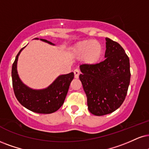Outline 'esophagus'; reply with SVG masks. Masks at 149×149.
I'll use <instances>...</instances> for the list:
<instances>
[{
	"instance_id": "1",
	"label": "esophagus",
	"mask_w": 149,
	"mask_h": 149,
	"mask_svg": "<svg viewBox=\"0 0 149 149\" xmlns=\"http://www.w3.org/2000/svg\"><path fill=\"white\" fill-rule=\"evenodd\" d=\"M74 77L76 79L79 78V76L80 74V71L78 69H75L74 70Z\"/></svg>"
}]
</instances>
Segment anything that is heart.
Masks as SVG:
<instances>
[{
	"mask_svg": "<svg viewBox=\"0 0 149 149\" xmlns=\"http://www.w3.org/2000/svg\"><path fill=\"white\" fill-rule=\"evenodd\" d=\"M104 49L95 40H84L78 42L70 49L71 55L77 59H84L88 65H95L102 58Z\"/></svg>",
	"mask_w": 149,
	"mask_h": 149,
	"instance_id": "b5f03b06",
	"label": "heart"
}]
</instances>
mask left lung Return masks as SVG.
Wrapping results in <instances>:
<instances>
[{"mask_svg":"<svg viewBox=\"0 0 149 149\" xmlns=\"http://www.w3.org/2000/svg\"><path fill=\"white\" fill-rule=\"evenodd\" d=\"M106 59L95 65L82 64L79 79L87 96L88 110L102 116L120 107L130 84L129 58L117 42L106 38Z\"/></svg>","mask_w":149,"mask_h":149,"instance_id":"1","label":"left lung"}]
</instances>
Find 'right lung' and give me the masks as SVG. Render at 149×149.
<instances>
[{"label": "right lung", "instance_id": "1", "mask_svg": "<svg viewBox=\"0 0 149 149\" xmlns=\"http://www.w3.org/2000/svg\"><path fill=\"white\" fill-rule=\"evenodd\" d=\"M36 39L38 38H36ZM40 40L54 45L45 39L40 38ZM24 47L16 55L12 65V86L16 99L22 106L34 113L41 114L54 113L63 105L71 81L74 79V73L60 75L50 86L45 89L33 90L27 87L20 79L17 72L18 58Z\"/></svg>", "mask_w": 149, "mask_h": 149}]
</instances>
